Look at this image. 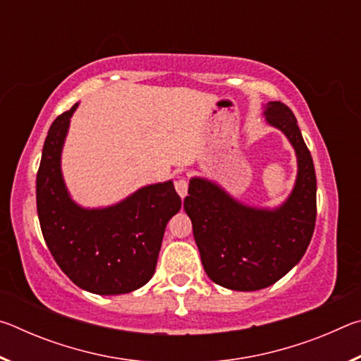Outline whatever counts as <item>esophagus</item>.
<instances>
[{"label":"esophagus","instance_id":"esophagus-1","mask_svg":"<svg viewBox=\"0 0 361 361\" xmlns=\"http://www.w3.org/2000/svg\"><path fill=\"white\" fill-rule=\"evenodd\" d=\"M175 189H176V192H178V195H180L181 199L186 197V194H188V181H186L185 176H178V178L175 180Z\"/></svg>","mask_w":361,"mask_h":361}]
</instances>
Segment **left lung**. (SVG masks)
I'll return each mask as SVG.
<instances>
[{"label":"left lung","instance_id":"obj_1","mask_svg":"<svg viewBox=\"0 0 361 361\" xmlns=\"http://www.w3.org/2000/svg\"><path fill=\"white\" fill-rule=\"evenodd\" d=\"M264 109L267 124L285 133L298 157L296 183L285 204L274 210L243 205L197 176L185 199L207 276L235 291L261 290L282 279L301 261L315 228V169L298 121L282 102H269Z\"/></svg>","mask_w":361,"mask_h":361}]
</instances>
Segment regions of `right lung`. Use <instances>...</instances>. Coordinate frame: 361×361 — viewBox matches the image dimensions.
Masks as SVG:
<instances>
[{
	"label": "right lung",
	"mask_w": 361,
	"mask_h": 361,
	"mask_svg": "<svg viewBox=\"0 0 361 361\" xmlns=\"http://www.w3.org/2000/svg\"><path fill=\"white\" fill-rule=\"evenodd\" d=\"M76 105L52 122L36 176L46 245L73 283L95 295L138 290L156 271L169 219L181 209L173 183H157L106 209H82L66 191L60 156Z\"/></svg>",
	"instance_id": "1"
}]
</instances>
